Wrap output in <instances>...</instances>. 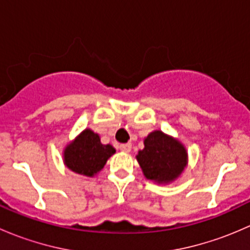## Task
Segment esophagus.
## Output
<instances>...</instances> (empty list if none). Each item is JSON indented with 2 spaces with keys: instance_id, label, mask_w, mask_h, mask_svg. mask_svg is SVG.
<instances>
[{
  "instance_id": "obj_1",
  "label": "esophagus",
  "mask_w": 250,
  "mask_h": 250,
  "mask_svg": "<svg viewBox=\"0 0 250 250\" xmlns=\"http://www.w3.org/2000/svg\"><path fill=\"white\" fill-rule=\"evenodd\" d=\"M120 150L122 151V152H130L132 145H130V144H122V145H120Z\"/></svg>"
}]
</instances>
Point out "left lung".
<instances>
[{"mask_svg":"<svg viewBox=\"0 0 250 250\" xmlns=\"http://www.w3.org/2000/svg\"><path fill=\"white\" fill-rule=\"evenodd\" d=\"M145 147L137 160L144 175L157 183L172 181L184 170L188 162L185 147L178 140L160 130L150 133L144 140Z\"/></svg>","mask_w":250,"mask_h":250,"instance_id":"1","label":"left lung"}]
</instances>
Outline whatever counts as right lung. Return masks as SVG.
Wrapping results in <instances>:
<instances>
[{
    "mask_svg": "<svg viewBox=\"0 0 250 250\" xmlns=\"http://www.w3.org/2000/svg\"><path fill=\"white\" fill-rule=\"evenodd\" d=\"M116 152L111 145H103L99 135L85 129L70 144L64 152L65 165L72 172L93 176L104 168L105 163Z\"/></svg>",
    "mask_w": 250,
    "mask_h": 250,
    "instance_id": "add662e5",
    "label": "right lung"
}]
</instances>
